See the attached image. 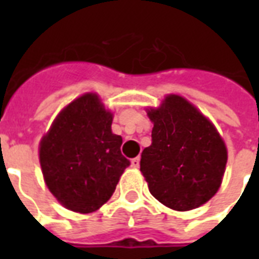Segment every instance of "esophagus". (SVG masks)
<instances>
[{
    "label": "esophagus",
    "instance_id": "obj_1",
    "mask_svg": "<svg viewBox=\"0 0 259 259\" xmlns=\"http://www.w3.org/2000/svg\"><path fill=\"white\" fill-rule=\"evenodd\" d=\"M132 166H133V168H138V166H140V157L132 158Z\"/></svg>",
    "mask_w": 259,
    "mask_h": 259
}]
</instances>
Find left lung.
I'll use <instances>...</instances> for the list:
<instances>
[{
	"instance_id": "1",
	"label": "left lung",
	"mask_w": 259,
	"mask_h": 259,
	"mask_svg": "<svg viewBox=\"0 0 259 259\" xmlns=\"http://www.w3.org/2000/svg\"><path fill=\"white\" fill-rule=\"evenodd\" d=\"M152 145L142 150L140 170L150 193L166 207L188 211L218 192L226 170L227 149L208 118L185 98L170 94L157 109Z\"/></svg>"
}]
</instances>
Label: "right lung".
Segmentation results:
<instances>
[{"label":"right lung","mask_w":259,"mask_h":259,"mask_svg":"<svg viewBox=\"0 0 259 259\" xmlns=\"http://www.w3.org/2000/svg\"><path fill=\"white\" fill-rule=\"evenodd\" d=\"M113 114L97 94L76 98L59 113L40 142L47 187L74 212L101 208L130 165L121 153L122 137L111 132Z\"/></svg>","instance_id":"1"}]
</instances>
